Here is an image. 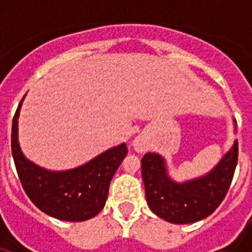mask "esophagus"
Segmentation results:
<instances>
[{"instance_id":"34e87169","label":"esophagus","mask_w":252,"mask_h":252,"mask_svg":"<svg viewBox=\"0 0 252 252\" xmlns=\"http://www.w3.org/2000/svg\"><path fill=\"white\" fill-rule=\"evenodd\" d=\"M133 148H134V150H136V152H138V153H142V152H145V150L148 149V144H146L145 138H142L141 136H138V137L134 138Z\"/></svg>"}]
</instances>
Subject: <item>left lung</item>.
Wrapping results in <instances>:
<instances>
[{
	"label": "left lung",
	"mask_w": 252,
	"mask_h": 252,
	"mask_svg": "<svg viewBox=\"0 0 252 252\" xmlns=\"http://www.w3.org/2000/svg\"><path fill=\"white\" fill-rule=\"evenodd\" d=\"M238 162V141L212 171L197 179L176 183L168 176L165 159L146 153L141 159L148 205L171 223H192L211 216L225 199Z\"/></svg>",
	"instance_id": "1"
}]
</instances>
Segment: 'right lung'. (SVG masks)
Returning <instances> with one entry per match:
<instances>
[{"label":"right lung","mask_w":252,"mask_h":252,"mask_svg":"<svg viewBox=\"0 0 252 252\" xmlns=\"http://www.w3.org/2000/svg\"><path fill=\"white\" fill-rule=\"evenodd\" d=\"M13 118L11 153L22 187L41 212L70 222L86 221L102 211L108 196L112 176L128 153L126 144L99 154L80 167L66 171H49L29 161L18 144V116Z\"/></svg>","instance_id":"obj_1"}]
</instances>
